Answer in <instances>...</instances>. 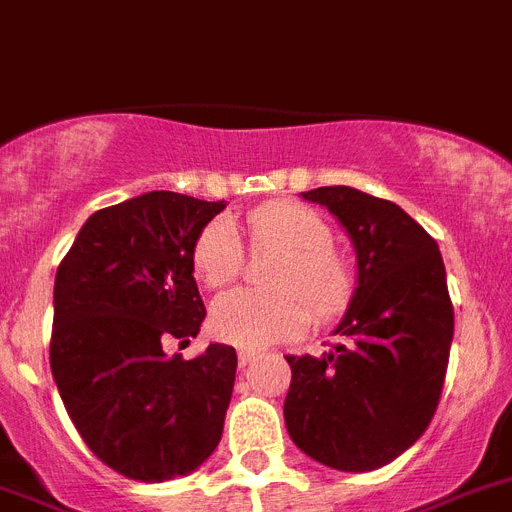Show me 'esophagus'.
<instances>
[{"mask_svg":"<svg viewBox=\"0 0 512 512\" xmlns=\"http://www.w3.org/2000/svg\"><path fill=\"white\" fill-rule=\"evenodd\" d=\"M255 358H257V353H255V350H239V366H250V363L252 361H255Z\"/></svg>","mask_w":512,"mask_h":512,"instance_id":"1","label":"esophagus"}]
</instances>
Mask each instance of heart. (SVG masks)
<instances>
[{"label": "heart", "mask_w": 512, "mask_h": 512, "mask_svg": "<svg viewBox=\"0 0 512 512\" xmlns=\"http://www.w3.org/2000/svg\"><path fill=\"white\" fill-rule=\"evenodd\" d=\"M255 250L281 252L268 275L275 291L234 288L213 301L211 330L237 348L257 350L304 332L311 314L330 322L348 309L355 293L353 265L335 244L330 224L309 206L275 201L247 213ZM244 268V244L234 221H208L193 244V273L206 286L234 281Z\"/></svg>", "instance_id": "obj_1"}]
</instances>
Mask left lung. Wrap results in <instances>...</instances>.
Masks as SVG:
<instances>
[{"mask_svg":"<svg viewBox=\"0 0 512 512\" xmlns=\"http://www.w3.org/2000/svg\"><path fill=\"white\" fill-rule=\"evenodd\" d=\"M301 195L348 229L358 288L330 353L286 355V428L306 456L330 469H379L428 430L441 402L453 340L443 257L397 203L348 185Z\"/></svg>","mask_w":512,"mask_h":512,"instance_id":"8db88e82","label":"left lung"}]
</instances>
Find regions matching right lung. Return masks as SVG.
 Masks as SVG:
<instances>
[{"instance_id": "add662e5", "label": "right lung", "mask_w": 512, "mask_h": 512, "mask_svg": "<svg viewBox=\"0 0 512 512\" xmlns=\"http://www.w3.org/2000/svg\"><path fill=\"white\" fill-rule=\"evenodd\" d=\"M224 206L154 190L102 208L56 273L53 381L87 448L128 479L182 477L224 433L234 348L216 342L193 361L164 353L201 332L193 244Z\"/></svg>"}]
</instances>
